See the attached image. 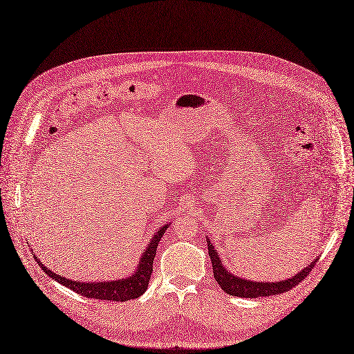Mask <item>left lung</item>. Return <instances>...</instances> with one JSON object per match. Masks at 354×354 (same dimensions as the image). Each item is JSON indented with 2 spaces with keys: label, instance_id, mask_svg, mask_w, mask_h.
Returning <instances> with one entry per match:
<instances>
[{
  "label": "left lung",
  "instance_id": "obj_1",
  "mask_svg": "<svg viewBox=\"0 0 354 354\" xmlns=\"http://www.w3.org/2000/svg\"><path fill=\"white\" fill-rule=\"evenodd\" d=\"M208 244V254L212 262V272H214V278L218 282L221 289L228 295L233 297H240V298H257V297H270V295H278L283 294V292H288L289 289L295 288L299 282H302L306 276L310 274L313 270L317 259L314 260V263H311L308 268H305L302 272L295 274L294 278L281 281V282H252V281H245L241 278H236L234 274L228 273L225 268L223 266L221 260L218 257V253L214 250V245L211 244L209 240H207Z\"/></svg>",
  "mask_w": 354,
  "mask_h": 354
}]
</instances>
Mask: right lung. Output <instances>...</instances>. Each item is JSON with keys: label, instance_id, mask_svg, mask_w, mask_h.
Returning <instances> with one entry per match:
<instances>
[{"label": "right lung", "instance_id": "right-lung-1", "mask_svg": "<svg viewBox=\"0 0 354 354\" xmlns=\"http://www.w3.org/2000/svg\"><path fill=\"white\" fill-rule=\"evenodd\" d=\"M167 227L169 225H163L159 232L153 236L151 241L149 243L147 249L145 250V253L140 259V265L137 266L136 272L126 279H118V281H113V282H95V283L69 281L46 268L36 256H35V259L37 260V263L41 268V270L46 272V274H49L52 279L72 289L73 292H76V294L84 295L86 298H92V299L124 302L129 299L139 298L140 295H143V292H146L151 272H153V259H155V256H156L158 244H159L162 236L165 234V230Z\"/></svg>", "mask_w": 354, "mask_h": 354}]
</instances>
